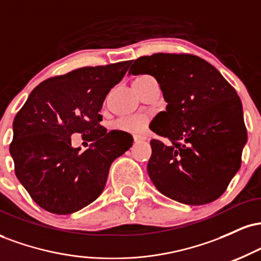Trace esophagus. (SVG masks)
<instances>
[{
  "label": "esophagus",
  "mask_w": 261,
  "mask_h": 261,
  "mask_svg": "<svg viewBox=\"0 0 261 261\" xmlns=\"http://www.w3.org/2000/svg\"><path fill=\"white\" fill-rule=\"evenodd\" d=\"M141 140H145V139L141 136H134V142H139V141H141Z\"/></svg>",
  "instance_id": "obj_1"
}]
</instances>
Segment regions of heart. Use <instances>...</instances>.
Returning a JSON list of instances; mask_svg holds the SVG:
<instances>
[{
  "mask_svg": "<svg viewBox=\"0 0 261 261\" xmlns=\"http://www.w3.org/2000/svg\"><path fill=\"white\" fill-rule=\"evenodd\" d=\"M151 79L148 76H140L139 79H136L135 82H141V81H145ZM145 118H140V116H131V118H124L120 119L116 125L118 127H120L121 130L128 131V133H139L143 128V125H145Z\"/></svg>",
  "mask_w": 261,
  "mask_h": 261,
  "instance_id": "b5f03b06",
  "label": "heart"
}]
</instances>
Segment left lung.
Returning a JSON list of instances; mask_svg holds the SVG:
<instances>
[{"label":"left lung","instance_id":"1","mask_svg":"<svg viewBox=\"0 0 261 261\" xmlns=\"http://www.w3.org/2000/svg\"><path fill=\"white\" fill-rule=\"evenodd\" d=\"M130 74L153 76L167 101L151 130L147 172L163 195L185 205L217 200L241 168L247 143L242 101L218 70L199 56L153 54L135 60Z\"/></svg>","mask_w":261,"mask_h":261}]
</instances>
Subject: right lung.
<instances>
[{"label": "right lung", "mask_w": 261, "mask_h": 261, "mask_svg": "<svg viewBox=\"0 0 261 261\" xmlns=\"http://www.w3.org/2000/svg\"><path fill=\"white\" fill-rule=\"evenodd\" d=\"M131 61L82 67L35 87L13 121L10 152L18 180L41 208L70 215L103 191L114 160L133 146L124 131L107 133L99 112ZM92 141L85 152L70 135Z\"/></svg>", "instance_id": "obj_1"}]
</instances>
